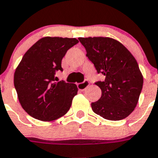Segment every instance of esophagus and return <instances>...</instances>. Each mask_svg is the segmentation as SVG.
<instances>
[{
    "label": "esophagus",
    "mask_w": 158,
    "mask_h": 158,
    "mask_svg": "<svg viewBox=\"0 0 158 158\" xmlns=\"http://www.w3.org/2000/svg\"><path fill=\"white\" fill-rule=\"evenodd\" d=\"M77 86H78V88H79V90H80V91H85L86 88L89 86V82L87 81V80H85V81L83 82V83H78Z\"/></svg>",
    "instance_id": "esophagus-1"
}]
</instances>
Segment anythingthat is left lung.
<instances>
[{
    "label": "left lung",
    "mask_w": 158,
    "mask_h": 158,
    "mask_svg": "<svg viewBox=\"0 0 158 158\" xmlns=\"http://www.w3.org/2000/svg\"><path fill=\"white\" fill-rule=\"evenodd\" d=\"M87 58L104 81L95 84L101 89L100 99L91 103L93 112L106 120H120L136 108L143 87V75L130 51L120 42L108 37L79 38Z\"/></svg>",
    "instance_id": "obj_1"
}]
</instances>
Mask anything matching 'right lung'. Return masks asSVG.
Here are the masks:
<instances>
[{
	"mask_svg": "<svg viewBox=\"0 0 158 158\" xmlns=\"http://www.w3.org/2000/svg\"><path fill=\"white\" fill-rule=\"evenodd\" d=\"M76 38L45 37L24 54L14 73V87L22 108L32 117L52 121L69 111L77 95L75 83L58 81L62 59Z\"/></svg>",
	"mask_w": 158,
	"mask_h": 158,
	"instance_id": "right-lung-1",
	"label": "right lung"
}]
</instances>
